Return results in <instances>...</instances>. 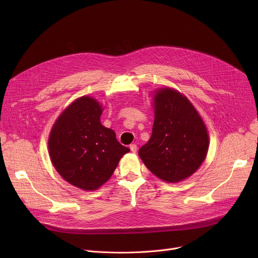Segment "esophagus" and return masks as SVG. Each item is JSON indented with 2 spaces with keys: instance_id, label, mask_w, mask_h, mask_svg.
<instances>
[{
  "instance_id": "obj_1",
  "label": "esophagus",
  "mask_w": 258,
  "mask_h": 258,
  "mask_svg": "<svg viewBox=\"0 0 258 258\" xmlns=\"http://www.w3.org/2000/svg\"><path fill=\"white\" fill-rule=\"evenodd\" d=\"M130 148H131V151H132L133 153H136L137 150H138L136 144H131V145H130Z\"/></svg>"
}]
</instances>
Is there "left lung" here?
Masks as SVG:
<instances>
[{"instance_id": "left-lung-1", "label": "left lung", "mask_w": 258, "mask_h": 258, "mask_svg": "<svg viewBox=\"0 0 258 258\" xmlns=\"http://www.w3.org/2000/svg\"><path fill=\"white\" fill-rule=\"evenodd\" d=\"M208 142L204 122L189 100L172 89L159 90L152 137L138 153L146 167L163 181H182L205 160Z\"/></svg>"}]
</instances>
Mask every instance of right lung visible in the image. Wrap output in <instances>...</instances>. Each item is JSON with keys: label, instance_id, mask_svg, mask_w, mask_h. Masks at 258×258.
<instances>
[{"label": "right lung", "instance_id": "right-lung-1", "mask_svg": "<svg viewBox=\"0 0 258 258\" xmlns=\"http://www.w3.org/2000/svg\"><path fill=\"white\" fill-rule=\"evenodd\" d=\"M102 108L84 96L67 107L52 127L49 153L52 163L70 184L96 190L111 178L120 158L130 152L113 130L100 123Z\"/></svg>", "mask_w": 258, "mask_h": 258}]
</instances>
